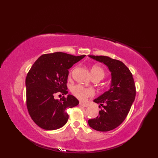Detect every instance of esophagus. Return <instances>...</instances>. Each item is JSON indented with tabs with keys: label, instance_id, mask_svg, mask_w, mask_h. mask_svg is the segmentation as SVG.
Listing matches in <instances>:
<instances>
[{
	"label": "esophagus",
	"instance_id": "esophagus-1",
	"mask_svg": "<svg viewBox=\"0 0 158 158\" xmlns=\"http://www.w3.org/2000/svg\"><path fill=\"white\" fill-rule=\"evenodd\" d=\"M80 105L81 106H82V107H88V104L82 103V102H80Z\"/></svg>",
	"mask_w": 158,
	"mask_h": 158
}]
</instances>
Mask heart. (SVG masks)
Wrapping results in <instances>:
<instances>
[{"label":"heart","instance_id":"1","mask_svg":"<svg viewBox=\"0 0 158 158\" xmlns=\"http://www.w3.org/2000/svg\"><path fill=\"white\" fill-rule=\"evenodd\" d=\"M91 72L94 78L98 77L102 80L106 76V73L103 69L99 66H94ZM72 73H73V70H71L70 74H71ZM71 92L75 97L80 100H85L88 98L93 97L95 95L94 91L92 89L85 88L80 84L73 85L71 88Z\"/></svg>","mask_w":158,"mask_h":158}]
</instances>
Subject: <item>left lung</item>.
<instances>
[{
  "mask_svg": "<svg viewBox=\"0 0 158 158\" xmlns=\"http://www.w3.org/2000/svg\"><path fill=\"white\" fill-rule=\"evenodd\" d=\"M89 56L108 66L111 72V85L109 91L94 100L103 108L99 111V116L89 119L88 124L95 131H111L125 121L135 101V80L131 72L123 62L106 56Z\"/></svg>",
  "mask_w": 158,
  "mask_h": 158,
  "instance_id": "left-lung-1",
  "label": "left lung"
}]
</instances>
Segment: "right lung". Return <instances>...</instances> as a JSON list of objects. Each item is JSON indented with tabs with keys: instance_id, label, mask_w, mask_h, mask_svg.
I'll return each mask as SVG.
<instances>
[{
	"instance_id": "right-lung-1",
	"label": "right lung",
	"mask_w": 158,
	"mask_h": 158,
	"mask_svg": "<svg viewBox=\"0 0 158 158\" xmlns=\"http://www.w3.org/2000/svg\"><path fill=\"white\" fill-rule=\"evenodd\" d=\"M85 55L74 56L56 52L40 56L28 72L26 79V106L32 120L45 130H56L67 123L66 109L78 106L74 96L68 94L69 69Z\"/></svg>"
}]
</instances>
